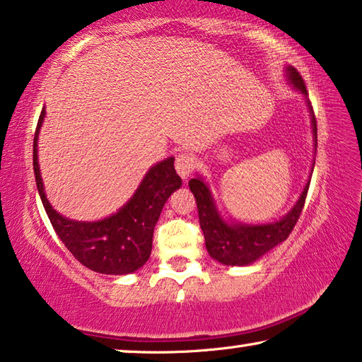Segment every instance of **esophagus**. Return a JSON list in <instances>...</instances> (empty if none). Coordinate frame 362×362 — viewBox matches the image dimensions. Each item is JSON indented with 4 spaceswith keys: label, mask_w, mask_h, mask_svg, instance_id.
<instances>
[{
    "label": "esophagus",
    "mask_w": 362,
    "mask_h": 362,
    "mask_svg": "<svg viewBox=\"0 0 362 362\" xmlns=\"http://www.w3.org/2000/svg\"><path fill=\"white\" fill-rule=\"evenodd\" d=\"M193 168H194V160H193V158L190 156V154L182 153V154H179V156L175 158V170H177V174H179L183 180L190 177V174L193 172Z\"/></svg>",
    "instance_id": "1"
}]
</instances>
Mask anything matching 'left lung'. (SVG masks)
<instances>
[{
	"mask_svg": "<svg viewBox=\"0 0 362 362\" xmlns=\"http://www.w3.org/2000/svg\"><path fill=\"white\" fill-rule=\"evenodd\" d=\"M285 77L288 85L305 96L306 106L311 114L314 148H317V125H315L311 103L308 100L306 85L296 69L291 66L285 67ZM309 182L311 180H308L293 208L286 212L282 219L267 223H243L223 219V216L217 209L214 198H212L209 185L203 177L197 175V179H192L188 182V187L197 199L199 226H202L209 256L223 266H250L279 243L285 242L293 230L303 206H305Z\"/></svg>",
	"mask_w": 362,
	"mask_h": 362,
	"instance_id": "obj_1",
	"label": "left lung"
}]
</instances>
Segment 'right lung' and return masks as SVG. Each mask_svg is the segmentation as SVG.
I'll list each match as a JSON object with an SVG mask.
<instances>
[{
    "mask_svg": "<svg viewBox=\"0 0 362 362\" xmlns=\"http://www.w3.org/2000/svg\"><path fill=\"white\" fill-rule=\"evenodd\" d=\"M45 114L43 107L33 139V172L38 194L57 237L72 256L91 271L106 275H127L139 271L150 259L153 232L160 211L170 194L182 187L174 158L151 165L132 198L114 214L91 222L69 219L49 204L40 174L38 135Z\"/></svg>",
    "mask_w": 362,
    "mask_h": 362,
    "instance_id": "add662e5",
    "label": "right lung"
}]
</instances>
